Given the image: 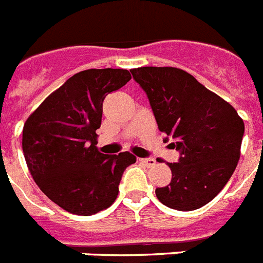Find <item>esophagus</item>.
Instances as JSON below:
<instances>
[{"mask_svg": "<svg viewBox=\"0 0 263 263\" xmlns=\"http://www.w3.org/2000/svg\"><path fill=\"white\" fill-rule=\"evenodd\" d=\"M139 160H141L146 167H153L155 166V163H157V160H155L154 158H142V159H139Z\"/></svg>", "mask_w": 263, "mask_h": 263, "instance_id": "1", "label": "esophagus"}]
</instances>
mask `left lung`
Here are the masks:
<instances>
[{
  "mask_svg": "<svg viewBox=\"0 0 263 263\" xmlns=\"http://www.w3.org/2000/svg\"><path fill=\"white\" fill-rule=\"evenodd\" d=\"M147 95L162 133L173 138L179 162L167 163L170 184L155 190L168 208L194 211L221 191L240 159L242 118L224 99L175 67L130 69Z\"/></svg>",
  "mask_w": 263,
  "mask_h": 263,
  "instance_id": "left-lung-1",
  "label": "left lung"
}]
</instances>
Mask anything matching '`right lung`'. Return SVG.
I'll use <instances>...</instances> for the list:
<instances>
[{"label": "right lung", "mask_w": 263, "mask_h": 263, "mask_svg": "<svg viewBox=\"0 0 263 263\" xmlns=\"http://www.w3.org/2000/svg\"><path fill=\"white\" fill-rule=\"evenodd\" d=\"M132 79L127 69H85L64 83L23 125L26 164L41 191L67 212L90 216L115 203L129 152L106 155L97 148L103 103Z\"/></svg>", "instance_id": "right-lung-1"}]
</instances>
